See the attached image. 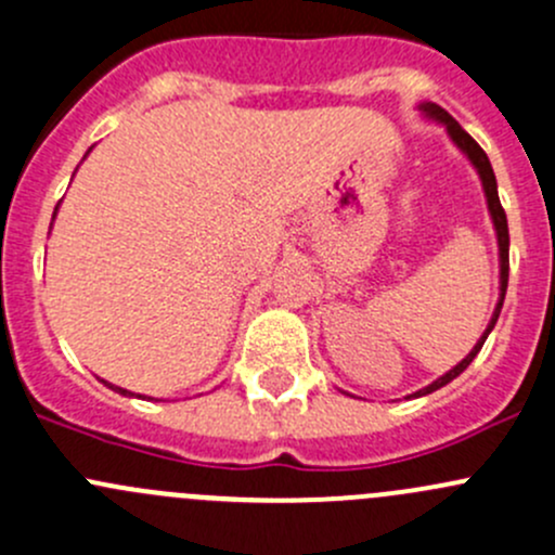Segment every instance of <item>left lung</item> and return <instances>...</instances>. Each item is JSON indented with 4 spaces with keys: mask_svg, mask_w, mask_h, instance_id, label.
<instances>
[{
    "mask_svg": "<svg viewBox=\"0 0 555 555\" xmlns=\"http://www.w3.org/2000/svg\"><path fill=\"white\" fill-rule=\"evenodd\" d=\"M418 109H422L424 115H427V117H433V120L443 122L446 131H449V137H451V142L456 144V147L462 150L464 155H467L469 164H473V166H475V171H478L480 182H483L486 204H489V215H491V220H494V231H496V244H500V300H496V309H494V313H491L489 327H486V333L480 335L478 344L473 346V351H469V354L464 357V360L459 362L456 367H451V371L446 373V376H440L438 382H433L429 386H424V389L413 391V395H408V397H424V395H433L435 389H440V386L451 384L453 378L459 376V373L467 371L469 362H473L475 357H478V351L483 349L486 338H489V333H491V330H494L496 319H500L502 304H505V293H507V273H511V233H507V217H505V209H502V204H500V193H496V177H494V169H491V164H489V155H486L483 150H480V144L475 142V139L469 137V133L464 131V128L459 126L456 120H453V117L449 115V112L440 109L438 104L424 102V104H418Z\"/></svg>",
    "mask_w": 555,
    "mask_h": 555,
    "instance_id": "1",
    "label": "left lung"
}]
</instances>
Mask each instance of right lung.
Instances as JSON below:
<instances>
[{
  "label": "right lung",
  "instance_id": "1",
  "mask_svg": "<svg viewBox=\"0 0 555 555\" xmlns=\"http://www.w3.org/2000/svg\"><path fill=\"white\" fill-rule=\"evenodd\" d=\"M53 217H55V215H53ZM104 384H106V382H104ZM106 386H109V389H115V391H120V395H126V397L131 395V391H128V389H120V386H112V384H106Z\"/></svg>",
  "mask_w": 555,
  "mask_h": 555
}]
</instances>
